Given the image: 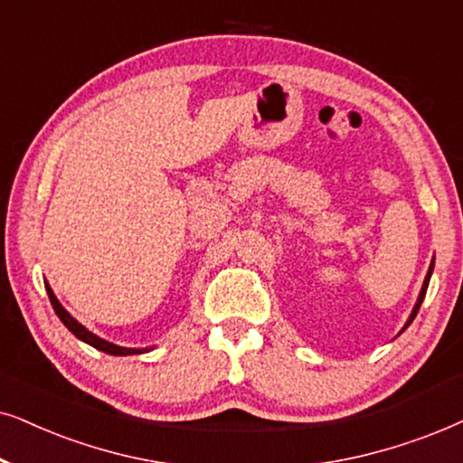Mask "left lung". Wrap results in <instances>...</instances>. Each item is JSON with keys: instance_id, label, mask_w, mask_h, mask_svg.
I'll list each match as a JSON object with an SVG mask.
<instances>
[{"instance_id": "obj_1", "label": "left lung", "mask_w": 463, "mask_h": 463, "mask_svg": "<svg viewBox=\"0 0 463 463\" xmlns=\"http://www.w3.org/2000/svg\"><path fill=\"white\" fill-rule=\"evenodd\" d=\"M432 270H434V258H432V262H430V269H428V275H425V279H423L421 292H419V296H417V303H415V307H412L411 316H409V319H406L404 328H402V330H400V332H404L406 328H409V326L412 324V319H415V316H417V313H419V307H421V303H423V298H425V292H428V283H430V277H432Z\"/></svg>"}]
</instances>
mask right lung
Segmentation results:
<instances>
[{
  "mask_svg": "<svg viewBox=\"0 0 463 463\" xmlns=\"http://www.w3.org/2000/svg\"><path fill=\"white\" fill-rule=\"evenodd\" d=\"M44 286H46L48 298H51V305H52L54 313H57L59 319H61V322H63L65 328L70 330L73 336L80 338V341H84L86 345H90V347L103 351V354H108V355H137V354H146V351L152 349V347H120V345H114V343L106 341V338L92 335L89 328H84V326L80 324L76 317H71L70 311H67L65 307L59 303V298H57V296H54L52 288L48 286V281H44Z\"/></svg>",
  "mask_w": 463,
  "mask_h": 463,
  "instance_id": "1",
  "label": "right lung"
}]
</instances>
